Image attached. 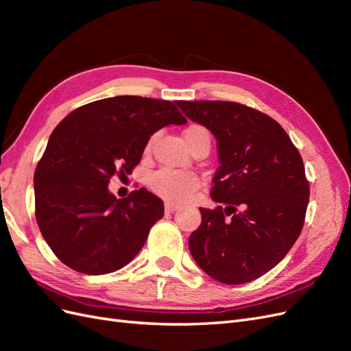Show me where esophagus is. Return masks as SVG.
<instances>
[{"label":"esophagus","instance_id":"34e87169","mask_svg":"<svg viewBox=\"0 0 351 351\" xmlns=\"http://www.w3.org/2000/svg\"><path fill=\"white\" fill-rule=\"evenodd\" d=\"M176 210H178V206L174 205V204H169V202H167V204H165V214H174Z\"/></svg>","mask_w":351,"mask_h":351}]
</instances>
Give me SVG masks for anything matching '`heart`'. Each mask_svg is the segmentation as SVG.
<instances>
[{
    "instance_id": "b5f03b06",
    "label": "heart",
    "mask_w": 351,
    "mask_h": 351,
    "mask_svg": "<svg viewBox=\"0 0 351 351\" xmlns=\"http://www.w3.org/2000/svg\"><path fill=\"white\" fill-rule=\"evenodd\" d=\"M208 139L210 142V133L206 127L200 124H192L184 130V139L192 146L197 139ZM155 137L152 136L145 145V152L149 154L152 149ZM149 187L155 195L165 199L169 204H184L190 200L200 187V180L196 174L189 171H180V169L162 168L158 169L149 177Z\"/></svg>"
}]
</instances>
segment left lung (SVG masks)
<instances>
[{"mask_svg":"<svg viewBox=\"0 0 351 351\" xmlns=\"http://www.w3.org/2000/svg\"><path fill=\"white\" fill-rule=\"evenodd\" d=\"M187 119L217 139L210 190L215 209L199 208L189 249L209 277L244 284L271 271L299 239L309 204L303 159L269 115L228 101H177Z\"/></svg>","mask_w":351,"mask_h":351,"instance_id":"1","label":"left lung"}]
</instances>
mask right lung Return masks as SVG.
I'll return each mask as SVG.
<instances>
[{
	"instance_id": "add662e5",
	"label": "right lung",
	"mask_w": 351,
	"mask_h": 351,
	"mask_svg": "<svg viewBox=\"0 0 351 351\" xmlns=\"http://www.w3.org/2000/svg\"><path fill=\"white\" fill-rule=\"evenodd\" d=\"M186 123L171 101L123 95L83 105L56 127L35 169V217L62 263L102 275L141 252L162 200L143 187L117 199L108 183L132 174L155 132Z\"/></svg>"
}]
</instances>
